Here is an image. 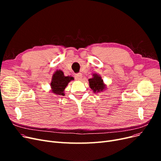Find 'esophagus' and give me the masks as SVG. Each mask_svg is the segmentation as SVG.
I'll use <instances>...</instances> for the list:
<instances>
[{"mask_svg": "<svg viewBox=\"0 0 161 161\" xmlns=\"http://www.w3.org/2000/svg\"><path fill=\"white\" fill-rule=\"evenodd\" d=\"M75 79L77 80H80L82 78V75L81 73H78V74L75 75Z\"/></svg>", "mask_w": 161, "mask_h": 161, "instance_id": "esophagus-1", "label": "esophagus"}]
</instances>
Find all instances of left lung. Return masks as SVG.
Segmentation results:
<instances>
[{
    "mask_svg": "<svg viewBox=\"0 0 161 161\" xmlns=\"http://www.w3.org/2000/svg\"><path fill=\"white\" fill-rule=\"evenodd\" d=\"M92 75V77L89 79V83L90 88L92 90L93 92L97 93V92H103L105 90L106 85L104 83L101 76L97 73H93Z\"/></svg>",
    "mask_w": 161,
    "mask_h": 161,
    "instance_id": "obj_1",
    "label": "left lung"
}]
</instances>
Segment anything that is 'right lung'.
<instances>
[{"instance_id":"right-lung-1","label":"right lung","mask_w":161,"mask_h":161,"mask_svg":"<svg viewBox=\"0 0 161 161\" xmlns=\"http://www.w3.org/2000/svg\"><path fill=\"white\" fill-rule=\"evenodd\" d=\"M74 80V77L71 76H64V72L61 70H57L53 73L50 82L51 92L52 93L64 96V89L69 82Z\"/></svg>"}]
</instances>
